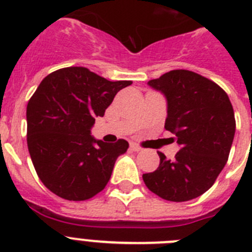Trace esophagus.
<instances>
[{
    "label": "esophagus",
    "instance_id": "esophagus-1",
    "mask_svg": "<svg viewBox=\"0 0 252 252\" xmlns=\"http://www.w3.org/2000/svg\"><path fill=\"white\" fill-rule=\"evenodd\" d=\"M130 149L132 151H136V153H137V151H141V148H140L139 145H136L135 142H131V144H130Z\"/></svg>",
    "mask_w": 252,
    "mask_h": 252
}]
</instances>
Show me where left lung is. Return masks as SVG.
<instances>
[{
    "label": "left lung",
    "instance_id": "obj_1",
    "mask_svg": "<svg viewBox=\"0 0 252 252\" xmlns=\"http://www.w3.org/2000/svg\"><path fill=\"white\" fill-rule=\"evenodd\" d=\"M148 84L165 97L164 127L180 149L174 160L158 153L159 168L142 179L162 199H194L213 186L226 165L236 131L232 104L221 87L190 70H171Z\"/></svg>",
    "mask_w": 252,
    "mask_h": 252
}]
</instances>
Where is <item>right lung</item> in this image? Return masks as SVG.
I'll list each match as a JSON object with an SVG mask.
<instances>
[{
    "label": "right lung",
    "instance_id": "obj_1",
    "mask_svg": "<svg viewBox=\"0 0 252 252\" xmlns=\"http://www.w3.org/2000/svg\"><path fill=\"white\" fill-rule=\"evenodd\" d=\"M130 84L107 81L83 66L55 70L39 84L26 108L28 148L40 180L54 194L86 201L103 190L128 142L107 144L91 128Z\"/></svg>",
    "mask_w": 252,
    "mask_h": 252
}]
</instances>
